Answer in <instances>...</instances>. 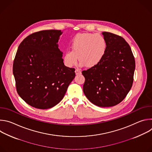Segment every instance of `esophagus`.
I'll return each instance as SVG.
<instances>
[{"instance_id":"1","label":"esophagus","mask_w":152,"mask_h":152,"mask_svg":"<svg viewBox=\"0 0 152 152\" xmlns=\"http://www.w3.org/2000/svg\"><path fill=\"white\" fill-rule=\"evenodd\" d=\"M75 73H76V75H80L82 74V72H81V71H80V70H79V69H76V70H75Z\"/></svg>"}]
</instances>
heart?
Instances as JSON below:
<instances>
[{
    "instance_id": "1",
    "label": "heart",
    "mask_w": 152,
    "mask_h": 152,
    "mask_svg": "<svg viewBox=\"0 0 152 152\" xmlns=\"http://www.w3.org/2000/svg\"><path fill=\"white\" fill-rule=\"evenodd\" d=\"M72 50L64 53L63 61L68 67H72L80 61L79 66L93 68L102 61L107 50L105 38L98 34L82 33L76 35L70 42Z\"/></svg>"
}]
</instances>
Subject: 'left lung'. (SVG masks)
Instances as JSON below:
<instances>
[{
    "label": "left lung",
    "mask_w": 152,
    "mask_h": 152,
    "mask_svg": "<svg viewBox=\"0 0 152 152\" xmlns=\"http://www.w3.org/2000/svg\"><path fill=\"white\" fill-rule=\"evenodd\" d=\"M102 35L107 42L106 52L97 66L82 71L83 91L94 104L111 107L120 103L131 90L135 62L123 38L107 32Z\"/></svg>",
    "instance_id": "left-lung-1"
}]
</instances>
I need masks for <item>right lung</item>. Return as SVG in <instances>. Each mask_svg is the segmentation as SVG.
<instances>
[{
    "label": "right lung",
    "mask_w": 152,
    "mask_h": 152,
    "mask_svg": "<svg viewBox=\"0 0 152 152\" xmlns=\"http://www.w3.org/2000/svg\"><path fill=\"white\" fill-rule=\"evenodd\" d=\"M61 30H45L28 36L20 43L13 63L17 91L26 103L40 110L56 105L75 77L64 66L58 41Z\"/></svg>",
    "instance_id": "add662e5"
}]
</instances>
